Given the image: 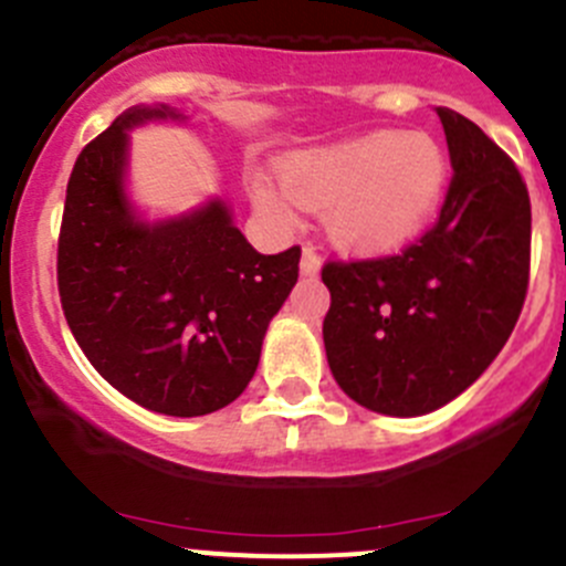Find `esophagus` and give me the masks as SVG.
<instances>
[{"mask_svg": "<svg viewBox=\"0 0 566 566\" xmlns=\"http://www.w3.org/2000/svg\"><path fill=\"white\" fill-rule=\"evenodd\" d=\"M302 275L305 277H313L318 275V270H322V259H318V253L313 248H305L302 250V264H300Z\"/></svg>", "mask_w": 566, "mask_h": 566, "instance_id": "34e87169", "label": "esophagus"}]
</instances>
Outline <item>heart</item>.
I'll return each instance as SVG.
<instances>
[{
  "label": "heart",
  "instance_id": "obj_1",
  "mask_svg": "<svg viewBox=\"0 0 566 566\" xmlns=\"http://www.w3.org/2000/svg\"><path fill=\"white\" fill-rule=\"evenodd\" d=\"M277 192L253 178L250 200L277 226L294 222V206L327 211V231L357 253H385L410 242L443 198L449 161L421 132H374L327 148L300 150L281 161Z\"/></svg>",
  "mask_w": 566,
  "mask_h": 566
}]
</instances>
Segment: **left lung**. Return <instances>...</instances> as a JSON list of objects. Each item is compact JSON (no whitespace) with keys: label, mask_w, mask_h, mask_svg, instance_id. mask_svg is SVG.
I'll return each mask as SVG.
<instances>
[{"label":"left lung","mask_w":566,"mask_h":566,"mask_svg":"<svg viewBox=\"0 0 566 566\" xmlns=\"http://www.w3.org/2000/svg\"><path fill=\"white\" fill-rule=\"evenodd\" d=\"M451 176L440 217L399 253L327 261L322 335L349 399L423 416L484 374L528 294L531 200L514 161L460 112L438 106Z\"/></svg>","instance_id":"left-lung-1"}]
</instances>
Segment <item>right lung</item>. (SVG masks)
<instances>
[{
	"label": "right lung",
	"instance_id": "1",
	"mask_svg": "<svg viewBox=\"0 0 566 566\" xmlns=\"http://www.w3.org/2000/svg\"><path fill=\"white\" fill-rule=\"evenodd\" d=\"M167 115L176 112L128 109L76 156L57 289L76 344L112 388L145 410L195 418L248 388L302 250L261 255L220 200L165 226L134 220L123 195L126 128Z\"/></svg>",
	"mask_w": 566,
	"mask_h": 566
}]
</instances>
